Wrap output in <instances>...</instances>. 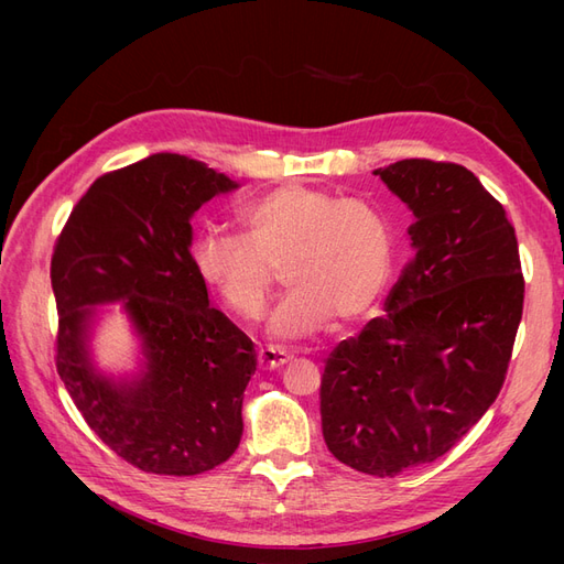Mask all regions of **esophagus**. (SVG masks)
<instances>
[{
	"instance_id": "1",
	"label": "esophagus",
	"mask_w": 564,
	"mask_h": 564,
	"mask_svg": "<svg viewBox=\"0 0 564 564\" xmlns=\"http://www.w3.org/2000/svg\"><path fill=\"white\" fill-rule=\"evenodd\" d=\"M289 360H292V355H289L286 350H280V348H261L259 350V367L261 369H280Z\"/></svg>"
}]
</instances>
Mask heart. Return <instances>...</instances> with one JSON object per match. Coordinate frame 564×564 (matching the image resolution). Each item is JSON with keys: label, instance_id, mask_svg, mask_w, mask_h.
Instances as JSON below:
<instances>
[{"label": "heart", "instance_id": "obj_1", "mask_svg": "<svg viewBox=\"0 0 564 564\" xmlns=\"http://www.w3.org/2000/svg\"><path fill=\"white\" fill-rule=\"evenodd\" d=\"M242 232H204L193 247L197 278L237 319L265 311L278 270L292 292L268 332L278 340L344 332L377 308L392 275V232L365 199L289 183L251 199Z\"/></svg>", "mask_w": 564, "mask_h": 564}]
</instances>
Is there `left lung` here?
Instances as JSON below:
<instances>
[{"instance_id":"obj_1","label":"left lung","mask_w":564,"mask_h":564,"mask_svg":"<svg viewBox=\"0 0 564 564\" xmlns=\"http://www.w3.org/2000/svg\"><path fill=\"white\" fill-rule=\"evenodd\" d=\"M414 224L386 317L340 340L319 386L322 435L355 470L392 477L447 454L497 400L522 319L516 228L466 166L373 172Z\"/></svg>"}]
</instances>
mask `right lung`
<instances>
[{
	"label": "right lung",
	"instance_id": "right-lung-1",
	"mask_svg": "<svg viewBox=\"0 0 564 564\" xmlns=\"http://www.w3.org/2000/svg\"><path fill=\"white\" fill-rule=\"evenodd\" d=\"M235 187L197 160L150 155L94 181L51 259L58 377L89 429L145 473L197 475L240 445L256 350L212 308L191 253V218ZM106 302L123 303L142 340L133 378L93 367L88 338Z\"/></svg>",
	"mask_w": 564,
	"mask_h": 564
}]
</instances>
